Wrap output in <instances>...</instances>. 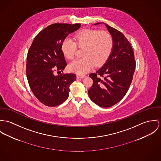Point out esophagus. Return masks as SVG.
Here are the masks:
<instances>
[{
  "instance_id": "1",
  "label": "esophagus",
  "mask_w": 161,
  "mask_h": 161,
  "mask_svg": "<svg viewBox=\"0 0 161 161\" xmlns=\"http://www.w3.org/2000/svg\"><path fill=\"white\" fill-rule=\"evenodd\" d=\"M85 76V75H76V77L78 78H83Z\"/></svg>"
}]
</instances>
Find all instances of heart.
I'll list each match as a JSON object with an SVG mask.
<instances>
[{"label": "heart", "mask_w": 161, "mask_h": 161, "mask_svg": "<svg viewBox=\"0 0 161 161\" xmlns=\"http://www.w3.org/2000/svg\"><path fill=\"white\" fill-rule=\"evenodd\" d=\"M73 39L75 42L69 39H64L61 49L67 59L72 60L76 55L77 46L84 48L83 57L73 61L68 67L70 72L78 74L89 72L94 65L99 67L103 65L113 49L112 36L106 31L83 29L76 33Z\"/></svg>", "instance_id": "b5f03b06"}]
</instances>
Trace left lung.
Returning <instances> with one entry per match:
<instances>
[{"label": "left lung", "mask_w": 161, "mask_h": 161, "mask_svg": "<svg viewBox=\"0 0 161 161\" xmlns=\"http://www.w3.org/2000/svg\"><path fill=\"white\" fill-rule=\"evenodd\" d=\"M104 24L112 36L113 49L106 64L96 73L89 75L93 84L88 94L91 100L99 106L109 107L125 96L132 81L136 62L132 47L125 36Z\"/></svg>", "instance_id": "8db88e82"}]
</instances>
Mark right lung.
<instances>
[{"instance_id": "right-lung-1", "label": "right lung", "mask_w": 161, "mask_h": 161, "mask_svg": "<svg viewBox=\"0 0 161 161\" xmlns=\"http://www.w3.org/2000/svg\"><path fill=\"white\" fill-rule=\"evenodd\" d=\"M81 24L54 23L35 37L27 55L26 77L36 98L49 107L57 106L67 100L70 85L76 80L74 73L54 75L67 66L61 49L62 42Z\"/></svg>"}]
</instances>
